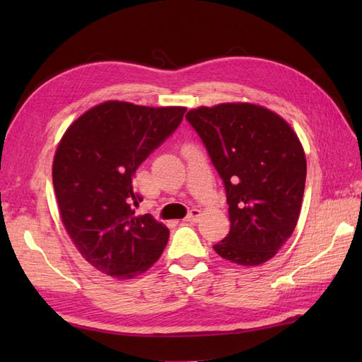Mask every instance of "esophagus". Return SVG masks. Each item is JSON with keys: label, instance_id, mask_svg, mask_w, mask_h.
Listing matches in <instances>:
<instances>
[{"label": "esophagus", "instance_id": "esophagus-1", "mask_svg": "<svg viewBox=\"0 0 362 362\" xmlns=\"http://www.w3.org/2000/svg\"><path fill=\"white\" fill-rule=\"evenodd\" d=\"M199 218H201V210H197V209H191L189 213L187 214V221H189V222H196Z\"/></svg>", "mask_w": 362, "mask_h": 362}]
</instances>
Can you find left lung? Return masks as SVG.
Masks as SVG:
<instances>
[{
    "mask_svg": "<svg viewBox=\"0 0 362 362\" xmlns=\"http://www.w3.org/2000/svg\"><path fill=\"white\" fill-rule=\"evenodd\" d=\"M226 187L230 232L213 245L241 266L271 259L297 226L306 158L294 130L261 105L228 103L187 113Z\"/></svg>",
    "mask_w": 362,
    "mask_h": 362,
    "instance_id": "obj_1",
    "label": "left lung"
}]
</instances>
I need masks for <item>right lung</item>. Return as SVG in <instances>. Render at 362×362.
Here are the masks:
<instances>
[{
  "label": "right lung",
  "mask_w": 362,
  "mask_h": 362,
  "mask_svg": "<svg viewBox=\"0 0 362 362\" xmlns=\"http://www.w3.org/2000/svg\"><path fill=\"white\" fill-rule=\"evenodd\" d=\"M185 107L107 101L68 127L52 163L54 193L71 241L98 271L132 279L156 263L169 230L136 216L134 174L174 134Z\"/></svg>",
  "instance_id": "add662e5"
}]
</instances>
